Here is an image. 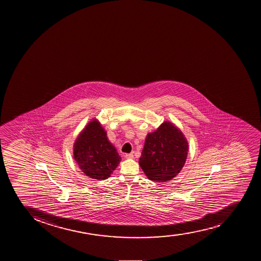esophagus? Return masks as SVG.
<instances>
[{"label":"esophagus","mask_w":261,"mask_h":261,"mask_svg":"<svg viewBox=\"0 0 261 261\" xmlns=\"http://www.w3.org/2000/svg\"><path fill=\"white\" fill-rule=\"evenodd\" d=\"M125 158H127V159H132V158H134V154H133V153L126 154V155H125Z\"/></svg>","instance_id":"esophagus-1"}]
</instances>
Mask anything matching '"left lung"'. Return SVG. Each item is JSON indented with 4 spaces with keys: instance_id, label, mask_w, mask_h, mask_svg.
<instances>
[{
    "instance_id": "left-lung-1",
    "label": "left lung",
    "mask_w": 261,
    "mask_h": 261,
    "mask_svg": "<svg viewBox=\"0 0 261 261\" xmlns=\"http://www.w3.org/2000/svg\"><path fill=\"white\" fill-rule=\"evenodd\" d=\"M188 141L180 129L164 121L149 133L139 164L150 180L167 182L178 175L186 163Z\"/></svg>"
}]
</instances>
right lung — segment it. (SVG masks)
<instances>
[{
  "label": "right lung",
  "mask_w": 261,
  "mask_h": 261,
  "mask_svg": "<svg viewBox=\"0 0 261 261\" xmlns=\"http://www.w3.org/2000/svg\"><path fill=\"white\" fill-rule=\"evenodd\" d=\"M74 158L81 170L98 180L111 177L121 158L97 119L89 121L79 134L74 145Z\"/></svg>",
  "instance_id": "obj_1"
}]
</instances>
